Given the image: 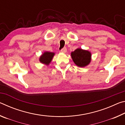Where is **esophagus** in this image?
<instances>
[{
	"instance_id": "esophagus-1",
	"label": "esophagus",
	"mask_w": 125,
	"mask_h": 125,
	"mask_svg": "<svg viewBox=\"0 0 125 125\" xmlns=\"http://www.w3.org/2000/svg\"><path fill=\"white\" fill-rule=\"evenodd\" d=\"M61 52H62V53H65V52H67V48H65V47L63 48L61 50Z\"/></svg>"
}]
</instances>
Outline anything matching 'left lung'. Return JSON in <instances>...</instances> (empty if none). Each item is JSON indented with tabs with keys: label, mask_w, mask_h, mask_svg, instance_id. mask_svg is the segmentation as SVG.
<instances>
[{
	"label": "left lung",
	"mask_w": 125,
	"mask_h": 125,
	"mask_svg": "<svg viewBox=\"0 0 125 125\" xmlns=\"http://www.w3.org/2000/svg\"><path fill=\"white\" fill-rule=\"evenodd\" d=\"M91 56L92 54L89 51L81 48H77L71 53V57L74 63L79 67H84L89 64Z\"/></svg>",
	"instance_id": "left-lung-1"
}]
</instances>
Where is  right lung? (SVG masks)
<instances>
[{
  "label": "right lung",
  "mask_w": 125,
  "mask_h": 125,
  "mask_svg": "<svg viewBox=\"0 0 125 125\" xmlns=\"http://www.w3.org/2000/svg\"><path fill=\"white\" fill-rule=\"evenodd\" d=\"M54 54L53 52H45L40 56L39 59L40 62L46 65H48L51 62Z\"/></svg>",
  "instance_id": "add662e5"
}]
</instances>
